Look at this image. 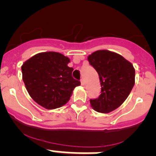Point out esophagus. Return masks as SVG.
<instances>
[{
  "label": "esophagus",
  "mask_w": 156,
  "mask_h": 156,
  "mask_svg": "<svg viewBox=\"0 0 156 156\" xmlns=\"http://www.w3.org/2000/svg\"><path fill=\"white\" fill-rule=\"evenodd\" d=\"M80 82H81V85L83 86H84V84H85V82H84V80H83V78L81 79V80H80Z\"/></svg>",
  "instance_id": "esophagus-1"
}]
</instances>
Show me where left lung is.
Instances as JSON below:
<instances>
[{
    "label": "left lung",
    "mask_w": 156,
    "mask_h": 156,
    "mask_svg": "<svg viewBox=\"0 0 156 156\" xmlns=\"http://www.w3.org/2000/svg\"><path fill=\"white\" fill-rule=\"evenodd\" d=\"M90 65L99 76L101 94L90 99L94 110L109 113L123 104L135 83L133 66L121 55L107 50H99L88 57Z\"/></svg>",
    "instance_id": "8db88e82"
}]
</instances>
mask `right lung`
<instances>
[{
  "label": "right lung",
  "instance_id": "add662e5",
  "mask_svg": "<svg viewBox=\"0 0 156 156\" xmlns=\"http://www.w3.org/2000/svg\"><path fill=\"white\" fill-rule=\"evenodd\" d=\"M70 59L62 54H37L23 64V80L31 98L46 109L61 107L70 100L73 90L80 85L73 79Z\"/></svg>",
  "mask_w": 156,
  "mask_h": 156
}]
</instances>
